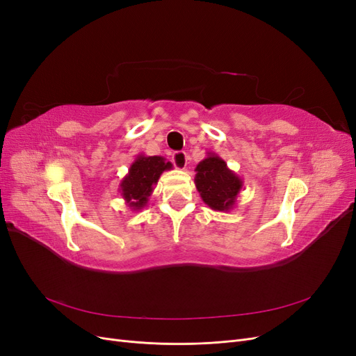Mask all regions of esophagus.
Listing matches in <instances>:
<instances>
[{
    "mask_svg": "<svg viewBox=\"0 0 356 356\" xmlns=\"http://www.w3.org/2000/svg\"><path fill=\"white\" fill-rule=\"evenodd\" d=\"M172 161L178 169H186L187 163H188V156L186 152H178L174 156H172Z\"/></svg>",
    "mask_w": 356,
    "mask_h": 356,
    "instance_id": "obj_1",
    "label": "esophagus"
}]
</instances>
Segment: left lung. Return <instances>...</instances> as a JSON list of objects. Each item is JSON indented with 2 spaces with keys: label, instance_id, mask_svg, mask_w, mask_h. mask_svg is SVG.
Here are the masks:
<instances>
[{
  "label": "left lung",
  "instance_id": "8db88e82",
  "mask_svg": "<svg viewBox=\"0 0 356 356\" xmlns=\"http://www.w3.org/2000/svg\"><path fill=\"white\" fill-rule=\"evenodd\" d=\"M195 184L202 200L213 211L233 209L243 181L215 153H208L196 166Z\"/></svg>",
  "mask_w": 356,
  "mask_h": 356
}]
</instances>
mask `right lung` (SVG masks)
I'll return each instance as SVG.
<instances>
[{
	"instance_id": "add662e5",
	"label": "right lung",
	"mask_w": 356,
	"mask_h": 356,
	"mask_svg": "<svg viewBox=\"0 0 356 356\" xmlns=\"http://www.w3.org/2000/svg\"><path fill=\"white\" fill-rule=\"evenodd\" d=\"M170 169L172 163L165 157L138 154L118 188L127 207L132 211H141L148 203L160 175Z\"/></svg>"
}]
</instances>
